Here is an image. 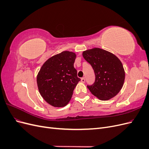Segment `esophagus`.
<instances>
[{
    "instance_id": "obj_1",
    "label": "esophagus",
    "mask_w": 149,
    "mask_h": 149,
    "mask_svg": "<svg viewBox=\"0 0 149 149\" xmlns=\"http://www.w3.org/2000/svg\"><path fill=\"white\" fill-rule=\"evenodd\" d=\"M81 81L83 83H85V78H82L81 79Z\"/></svg>"
}]
</instances>
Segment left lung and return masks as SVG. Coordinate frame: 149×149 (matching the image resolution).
Listing matches in <instances>:
<instances>
[{
    "label": "left lung",
    "mask_w": 149,
    "mask_h": 149,
    "mask_svg": "<svg viewBox=\"0 0 149 149\" xmlns=\"http://www.w3.org/2000/svg\"><path fill=\"white\" fill-rule=\"evenodd\" d=\"M83 56L95 73L94 84L87 86L90 92L102 101L116 96L125 79V71L120 60L113 53L99 48L84 51Z\"/></svg>",
    "instance_id": "1"
}]
</instances>
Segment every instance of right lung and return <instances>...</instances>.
<instances>
[{"mask_svg": "<svg viewBox=\"0 0 149 149\" xmlns=\"http://www.w3.org/2000/svg\"><path fill=\"white\" fill-rule=\"evenodd\" d=\"M74 52L64 51L44 63L37 76L40 95L53 107H64L71 100L76 86L81 80L74 68Z\"/></svg>", "mask_w": 149, "mask_h": 149, "instance_id": "right-lung-1", "label": "right lung"}]
</instances>
